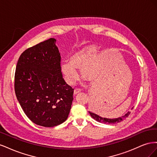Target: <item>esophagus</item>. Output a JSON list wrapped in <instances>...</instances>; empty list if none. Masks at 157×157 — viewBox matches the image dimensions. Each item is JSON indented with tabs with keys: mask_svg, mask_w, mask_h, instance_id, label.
<instances>
[{
	"mask_svg": "<svg viewBox=\"0 0 157 157\" xmlns=\"http://www.w3.org/2000/svg\"><path fill=\"white\" fill-rule=\"evenodd\" d=\"M80 92H81V90H80V89H79V88H75L74 90V94L75 95H77L78 93H79Z\"/></svg>",
	"mask_w": 157,
	"mask_h": 157,
	"instance_id": "34e87169",
	"label": "esophagus"
}]
</instances>
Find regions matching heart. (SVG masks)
<instances>
[{
    "mask_svg": "<svg viewBox=\"0 0 157 157\" xmlns=\"http://www.w3.org/2000/svg\"><path fill=\"white\" fill-rule=\"evenodd\" d=\"M98 48L94 45L75 51L69 58V62L65 61L60 65V71L65 82L73 84L78 78L77 69L81 70L82 77L88 80H94L98 76L102 59L99 55H96Z\"/></svg>",
    "mask_w": 157,
    "mask_h": 157,
    "instance_id": "obj_1",
    "label": "heart"
}]
</instances>
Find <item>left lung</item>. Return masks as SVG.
Here are the masks:
<instances>
[{
  "mask_svg": "<svg viewBox=\"0 0 157 157\" xmlns=\"http://www.w3.org/2000/svg\"><path fill=\"white\" fill-rule=\"evenodd\" d=\"M133 109V108H132ZM89 113L90 116H91L94 120H96V121L101 122V123H105V124H115V123H118L125 119L126 118L128 117V115L130 114V112H128L126 113L124 116L121 117H118L115 118H105V117H101L99 115H97V114L92 113L91 111H89Z\"/></svg>",
  "mask_w": 157,
  "mask_h": 157,
  "instance_id": "8db88e82",
  "label": "left lung"
}]
</instances>
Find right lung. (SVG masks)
<instances>
[{"instance_id":"add662e5","label":"right lung","mask_w":157,"mask_h":157,"mask_svg":"<svg viewBox=\"0 0 157 157\" xmlns=\"http://www.w3.org/2000/svg\"><path fill=\"white\" fill-rule=\"evenodd\" d=\"M54 38L27 49L19 58L14 88L25 114L35 124L54 127L65 122L74 89L60 71L61 56Z\"/></svg>"}]
</instances>
